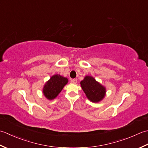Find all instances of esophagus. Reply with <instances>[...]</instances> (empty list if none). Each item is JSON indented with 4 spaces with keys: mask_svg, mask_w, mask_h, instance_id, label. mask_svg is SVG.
Here are the masks:
<instances>
[{
    "mask_svg": "<svg viewBox=\"0 0 148 148\" xmlns=\"http://www.w3.org/2000/svg\"><path fill=\"white\" fill-rule=\"evenodd\" d=\"M71 82H73V84H77V78H74V79H72Z\"/></svg>",
    "mask_w": 148,
    "mask_h": 148,
    "instance_id": "34e87169",
    "label": "esophagus"
}]
</instances>
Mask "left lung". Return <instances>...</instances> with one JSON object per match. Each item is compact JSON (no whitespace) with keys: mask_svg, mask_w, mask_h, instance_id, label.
<instances>
[{"mask_svg":"<svg viewBox=\"0 0 148 148\" xmlns=\"http://www.w3.org/2000/svg\"><path fill=\"white\" fill-rule=\"evenodd\" d=\"M80 85L87 98L94 103L101 101L106 94V88L91 76L84 77Z\"/></svg>","mask_w":148,"mask_h":148,"instance_id":"obj_1","label":"left lung"}]
</instances>
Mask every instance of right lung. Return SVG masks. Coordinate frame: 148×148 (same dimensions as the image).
<instances>
[{"label": "right lung", "instance_id": "obj_1", "mask_svg": "<svg viewBox=\"0 0 148 148\" xmlns=\"http://www.w3.org/2000/svg\"><path fill=\"white\" fill-rule=\"evenodd\" d=\"M68 79L60 75H54L45 83L43 89L44 96L49 100L56 98L63 87L67 84Z\"/></svg>", "mask_w": 148, "mask_h": 148}]
</instances>
